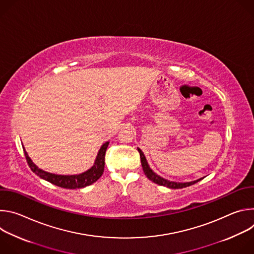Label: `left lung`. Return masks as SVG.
<instances>
[{
	"mask_svg": "<svg viewBox=\"0 0 254 254\" xmlns=\"http://www.w3.org/2000/svg\"><path fill=\"white\" fill-rule=\"evenodd\" d=\"M138 153H139V156H140V163H141V167H142V170H143V173L146 174V176L148 177V179H150L151 181H153L154 183L158 184V185H161V186H165V187H168V188H171V189H182V188H186V187H189L197 182H199L200 180H202L203 178L199 179V180H196V181H193V182H188V183H178V182H172V181H168L160 176H158L157 174H155L151 168L149 167L148 163H147V160L146 158H144V155L142 154V152L137 149Z\"/></svg>",
	"mask_w": 254,
	"mask_h": 254,
	"instance_id": "1",
	"label": "left lung"
}]
</instances>
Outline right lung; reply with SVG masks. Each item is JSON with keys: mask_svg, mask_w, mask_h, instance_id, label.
Segmentation results:
<instances>
[{"mask_svg": "<svg viewBox=\"0 0 254 254\" xmlns=\"http://www.w3.org/2000/svg\"><path fill=\"white\" fill-rule=\"evenodd\" d=\"M108 143L105 142L102 144V147L99 150V153L96 157L95 163L91 169L88 171L79 174V175H72V176H63V175H55L51 173H47L45 171H42L37 166L34 165V163L29 158L28 154L24 150V154L27 160V163L30 167V169L40 178L48 181V182L61 187L65 189H77V188H83L86 186H89L93 184L94 182L101 177L103 170H104V158H105V152L108 147Z\"/></svg>", "mask_w": 254, "mask_h": 254, "instance_id": "obj_1", "label": "right lung"}]
</instances>
